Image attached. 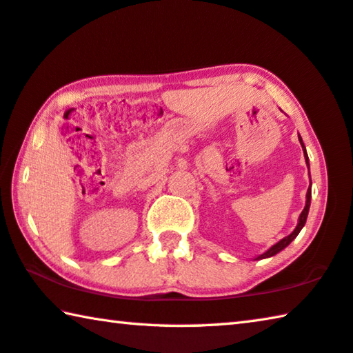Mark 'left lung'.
Segmentation results:
<instances>
[{"instance_id":"8db88e82","label":"left lung","mask_w":353,"mask_h":353,"mask_svg":"<svg viewBox=\"0 0 353 353\" xmlns=\"http://www.w3.org/2000/svg\"><path fill=\"white\" fill-rule=\"evenodd\" d=\"M299 141H300V145H302V148H303V154H305V161H307V165H310L308 164V154H307V148H305V145H303V141H302V137L299 136ZM311 181V180H310ZM310 203H311V184H310V188H308V190H307V203H305V208H303V211L300 212V217H299V223H297V227H296V230L292 231V233L290 234V236H286V238H283L281 241H279L276 242L275 245H272L269 248L268 252H264L263 255H259L256 259H264V258H270V256H274V255H276V253L279 252H281L283 248H286L288 245L291 244V242L297 238V234L300 233V230L303 228V225H305V222H307V217H308V211H310Z\"/></svg>"}]
</instances>
